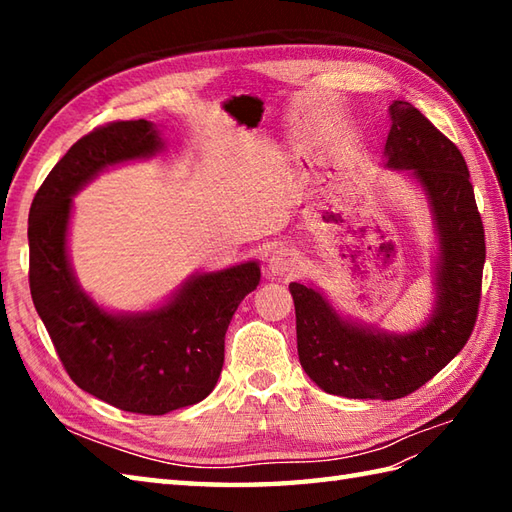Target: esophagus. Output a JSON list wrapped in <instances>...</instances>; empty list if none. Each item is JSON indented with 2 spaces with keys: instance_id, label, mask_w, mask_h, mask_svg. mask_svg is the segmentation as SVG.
I'll return each mask as SVG.
<instances>
[{
  "instance_id": "1",
  "label": "esophagus",
  "mask_w": 512,
  "mask_h": 512,
  "mask_svg": "<svg viewBox=\"0 0 512 512\" xmlns=\"http://www.w3.org/2000/svg\"><path fill=\"white\" fill-rule=\"evenodd\" d=\"M268 273L273 277H286L299 268V255L292 248L279 246L268 257Z\"/></svg>"
}]
</instances>
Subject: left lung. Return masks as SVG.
<instances>
[{
	"label": "left lung",
	"instance_id": "1",
	"mask_svg": "<svg viewBox=\"0 0 512 512\" xmlns=\"http://www.w3.org/2000/svg\"><path fill=\"white\" fill-rule=\"evenodd\" d=\"M385 167L407 173L427 198L436 257L433 306L416 330L387 332L339 312L314 284H290L301 367L323 391L396 400L455 358L473 332L486 259L469 167L451 140L407 101L389 107Z\"/></svg>",
	"mask_w": 512,
	"mask_h": 512
}]
</instances>
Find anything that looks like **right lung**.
<instances>
[{"instance_id":"right-lung-1","label":"right lung","mask_w":512,"mask_h":512,"mask_svg":"<svg viewBox=\"0 0 512 512\" xmlns=\"http://www.w3.org/2000/svg\"><path fill=\"white\" fill-rule=\"evenodd\" d=\"M162 149L158 127L143 118L94 129L54 165L28 215L30 295L65 372L99 400L147 416L211 394L224 365L228 323L262 277L255 259L200 270L140 312L105 308L81 288L68 250L72 198L99 173Z\"/></svg>"}]
</instances>
